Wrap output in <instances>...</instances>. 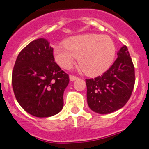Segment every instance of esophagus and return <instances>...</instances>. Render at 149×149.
Instances as JSON below:
<instances>
[{
	"mask_svg": "<svg viewBox=\"0 0 149 149\" xmlns=\"http://www.w3.org/2000/svg\"><path fill=\"white\" fill-rule=\"evenodd\" d=\"M78 79V77H75V76H72V75H70V81H75Z\"/></svg>",
	"mask_w": 149,
	"mask_h": 149,
	"instance_id": "1",
	"label": "esophagus"
}]
</instances>
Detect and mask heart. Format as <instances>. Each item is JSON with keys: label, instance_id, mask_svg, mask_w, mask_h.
<instances>
[{"label": "heart", "instance_id": "1", "mask_svg": "<svg viewBox=\"0 0 149 149\" xmlns=\"http://www.w3.org/2000/svg\"><path fill=\"white\" fill-rule=\"evenodd\" d=\"M116 56V45L108 36L88 33L73 36L53 48L55 60L63 69H69L78 57V64L89 76L106 72Z\"/></svg>", "mask_w": 149, "mask_h": 149}]
</instances>
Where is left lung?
Here are the masks:
<instances>
[{"label":"left lung","instance_id":"left-lung-1","mask_svg":"<svg viewBox=\"0 0 149 149\" xmlns=\"http://www.w3.org/2000/svg\"><path fill=\"white\" fill-rule=\"evenodd\" d=\"M134 67L126 45L118 52V58L107 71L94 78L86 79L89 107L106 114L125 106L134 86Z\"/></svg>","mask_w":149,"mask_h":149}]
</instances>
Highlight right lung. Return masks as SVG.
Returning a JSON list of instances; mask_svg holds the SVG:
<instances>
[{"instance_id": "add662e5", "label": "right lung", "mask_w": 149, "mask_h": 149, "mask_svg": "<svg viewBox=\"0 0 149 149\" xmlns=\"http://www.w3.org/2000/svg\"><path fill=\"white\" fill-rule=\"evenodd\" d=\"M69 82V75L55 62L47 39L32 41L18 54L12 72L13 91L18 104L31 115L49 118L59 113Z\"/></svg>"}]
</instances>
